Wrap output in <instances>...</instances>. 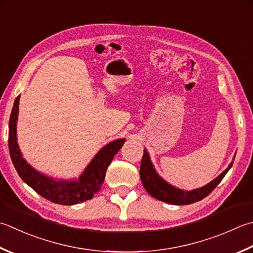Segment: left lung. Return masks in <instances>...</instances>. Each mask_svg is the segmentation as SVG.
<instances>
[{
  "instance_id": "8db88e82",
  "label": "left lung",
  "mask_w": 253,
  "mask_h": 253,
  "mask_svg": "<svg viewBox=\"0 0 253 253\" xmlns=\"http://www.w3.org/2000/svg\"><path fill=\"white\" fill-rule=\"evenodd\" d=\"M232 166V162L228 166V168L216 177L215 180L210 182L205 186L200 187V189L193 191H184L177 187L169 184L162 177L158 174L155 167L150 160L149 153L145 149L143 150V156L140 165V179L142 185L149 194L155 197V199L166 202L168 204L173 205H189L192 203L199 202L204 199L219 184L220 181L224 179L226 173L229 171Z\"/></svg>"
}]
</instances>
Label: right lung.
<instances>
[{
    "label": "right lung",
    "mask_w": 253,
    "mask_h": 253,
    "mask_svg": "<svg viewBox=\"0 0 253 253\" xmlns=\"http://www.w3.org/2000/svg\"><path fill=\"white\" fill-rule=\"evenodd\" d=\"M19 95L15 98L8 123V149L13 165L18 175L39 195L56 204L76 205L91 200L101 190L105 173L114 156L120 151L125 139L114 140L104 146L88 163L78 180H54L35 170L24 159L18 148L16 124L18 118Z\"/></svg>",
    "instance_id": "add662e5"
}]
</instances>
